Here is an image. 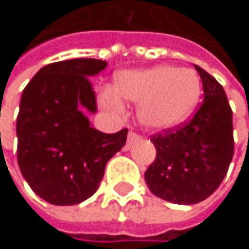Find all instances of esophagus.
I'll list each match as a JSON object with an SVG mask.
<instances>
[{"label":"esophagus","mask_w":249,"mask_h":249,"mask_svg":"<svg viewBox=\"0 0 249 249\" xmlns=\"http://www.w3.org/2000/svg\"><path fill=\"white\" fill-rule=\"evenodd\" d=\"M138 140H140V135L131 131V132L128 134V140H126V148H129V147H131L134 142H137Z\"/></svg>","instance_id":"obj_1"}]
</instances>
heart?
<instances>
[{"instance_id": "b5f03b06", "label": "heart", "mask_w": 249, "mask_h": 249, "mask_svg": "<svg viewBox=\"0 0 249 249\" xmlns=\"http://www.w3.org/2000/svg\"><path fill=\"white\" fill-rule=\"evenodd\" d=\"M200 90V79L195 71L161 65L118 73L114 90L105 88L99 92V104L107 111L120 112L123 109L120 97L135 102L137 117L142 126L166 131L192 115Z\"/></svg>"}]
</instances>
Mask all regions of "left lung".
Wrapping results in <instances>:
<instances>
[{"label":"left lung","instance_id":"1","mask_svg":"<svg viewBox=\"0 0 249 249\" xmlns=\"http://www.w3.org/2000/svg\"><path fill=\"white\" fill-rule=\"evenodd\" d=\"M205 99L195 117L176 129L151 137L157 156L144 173L157 197L195 205L222 183L233 156L232 111L221 83L195 65Z\"/></svg>","mask_w":249,"mask_h":249}]
</instances>
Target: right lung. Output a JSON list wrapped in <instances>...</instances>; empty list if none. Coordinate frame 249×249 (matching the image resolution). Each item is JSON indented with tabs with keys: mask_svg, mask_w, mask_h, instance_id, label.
Masks as SVG:
<instances>
[{
	"mask_svg": "<svg viewBox=\"0 0 249 249\" xmlns=\"http://www.w3.org/2000/svg\"><path fill=\"white\" fill-rule=\"evenodd\" d=\"M105 60L71 59L41 68L21 95L17 160L33 192L57 206L77 205L99 187L105 166L125 145L128 129L105 134L86 111L96 112L92 76Z\"/></svg>",
	"mask_w": 249,
	"mask_h": 249,
	"instance_id": "1",
	"label": "right lung"
}]
</instances>
